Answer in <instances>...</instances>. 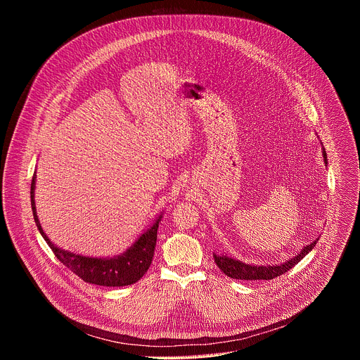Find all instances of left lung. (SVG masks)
<instances>
[{
  "label": "left lung",
  "instance_id": "left-lung-1",
  "mask_svg": "<svg viewBox=\"0 0 360 360\" xmlns=\"http://www.w3.org/2000/svg\"><path fill=\"white\" fill-rule=\"evenodd\" d=\"M323 158H325V164H328V155H326L325 149H323ZM316 240H314L311 245L304 246L300 250V253H297L295 256V258H290L288 262L281 264V265H274V266H269V265H266V266L246 265L240 261H236L233 258H228V256H224V255H214V258H215V262H217L218 268L232 279H242V281L265 279V281H269V279L278 278L282 274L288 272L292 266H295L299 261H302L303 256H306L315 248Z\"/></svg>",
  "mask_w": 360,
  "mask_h": 360
}]
</instances>
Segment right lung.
Wrapping results in <instances>:
<instances>
[{
  "mask_svg": "<svg viewBox=\"0 0 360 360\" xmlns=\"http://www.w3.org/2000/svg\"><path fill=\"white\" fill-rule=\"evenodd\" d=\"M34 186H35V175L31 182V207L37 228L48 246L53 249L54 255L60 259L63 265H65L71 272H74L78 278H81L86 283L99 285V286H127L138 282L145 272L148 271L153 250L157 245V231L161 222V215L145 233L139 236V239L121 256L115 258H88V256H79L67 250L57 248L53 242L48 239L44 233L41 224L38 221L35 212L34 202Z\"/></svg>",
  "mask_w": 360,
  "mask_h": 360,
  "instance_id": "add662e5",
  "label": "right lung"
}]
</instances>
